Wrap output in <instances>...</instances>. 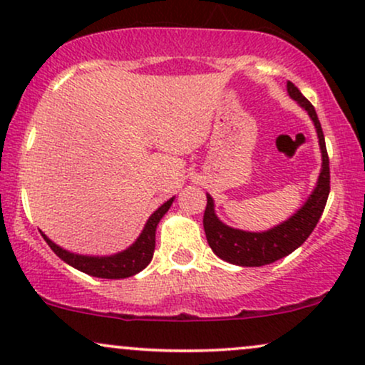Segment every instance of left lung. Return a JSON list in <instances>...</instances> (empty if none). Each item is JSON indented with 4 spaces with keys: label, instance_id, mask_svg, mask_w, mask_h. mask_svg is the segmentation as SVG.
<instances>
[{
    "label": "left lung",
    "instance_id": "left-lung-1",
    "mask_svg": "<svg viewBox=\"0 0 365 365\" xmlns=\"http://www.w3.org/2000/svg\"><path fill=\"white\" fill-rule=\"evenodd\" d=\"M287 93H289L292 100L298 101L301 108L308 111L309 118L313 120L314 128H317L323 160L318 182L307 203L301 206L291 218H287L286 222L267 232L237 230V228H232L220 222L217 215H215L213 197L206 195L208 203H206L203 217L206 240H208L211 250L220 259L227 260L230 264L244 265V267H260V265L272 264L279 259L286 257L291 252L298 249L299 245H303L304 240L312 235L323 210H325L328 192H330V162H328L325 137H323L320 120H318L312 103L301 94L299 89L291 81L287 83Z\"/></svg>",
    "mask_w": 365,
    "mask_h": 365
}]
</instances>
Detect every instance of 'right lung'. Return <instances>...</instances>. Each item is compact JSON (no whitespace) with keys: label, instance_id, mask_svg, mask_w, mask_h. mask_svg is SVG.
<instances>
[{"label":"right lung","instance_id":"right-lung-1","mask_svg":"<svg viewBox=\"0 0 365 365\" xmlns=\"http://www.w3.org/2000/svg\"><path fill=\"white\" fill-rule=\"evenodd\" d=\"M174 197H170L169 201H165L160 208H157L154 213L150 215V218L147 220L145 227L140 233V237L135 240V244L128 247L127 250L118 252L115 255H106V257H91V255H79L73 254V252H67L53 244V242L47 235L42 237L47 242L48 247L56 252V254L64 260L66 264L73 265L74 269H78L81 272H86L89 276L94 277H103V279H125L130 276H135L137 272H140L142 269H145L150 264L152 255H154L155 249V228L159 222L168 213V210L173 205Z\"/></svg>","mask_w":365,"mask_h":365}]
</instances>
